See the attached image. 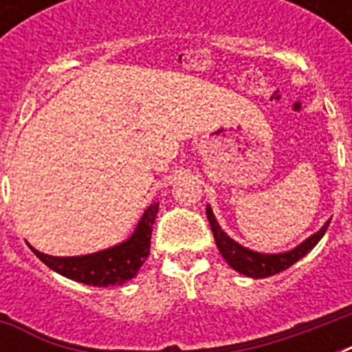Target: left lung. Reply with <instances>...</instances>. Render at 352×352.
<instances>
[{
  "label": "left lung",
  "mask_w": 352,
  "mask_h": 352,
  "mask_svg": "<svg viewBox=\"0 0 352 352\" xmlns=\"http://www.w3.org/2000/svg\"><path fill=\"white\" fill-rule=\"evenodd\" d=\"M206 217H208L212 232H214L215 245L219 248L221 256L225 257V261L234 268L235 272L245 274V276L254 279L268 278L274 274L283 272L289 267H292L296 261H300L301 257H305L318 245V241L322 239L323 234L327 232L329 223H331V221H327L316 234H312L309 239H305L292 250L281 252V254H261V252H254L250 248H245L239 243H235L230 235L221 228L210 206H206Z\"/></svg>",
  "instance_id": "1"
}]
</instances>
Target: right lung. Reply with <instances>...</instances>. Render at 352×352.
Listing matches in <instances>:
<instances>
[{
	"instance_id": "1",
	"label": "right lung",
	"mask_w": 352,
	"mask_h": 352,
	"mask_svg": "<svg viewBox=\"0 0 352 352\" xmlns=\"http://www.w3.org/2000/svg\"><path fill=\"white\" fill-rule=\"evenodd\" d=\"M159 212V203L149 204L138 221L137 228L129 239L120 245H115L106 250L87 254V256L58 257L38 252L30 246V250L40 257L54 272L65 278L93 287H113V285L126 283L127 279L137 276L138 268L149 256L151 245V230H153L155 217Z\"/></svg>"
}]
</instances>
